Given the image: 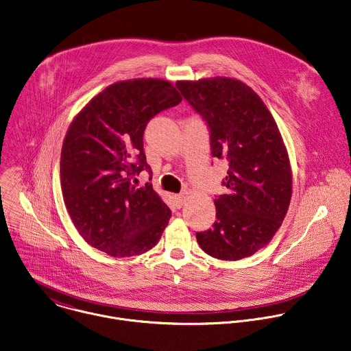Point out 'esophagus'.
<instances>
[{
	"mask_svg": "<svg viewBox=\"0 0 351 351\" xmlns=\"http://www.w3.org/2000/svg\"><path fill=\"white\" fill-rule=\"evenodd\" d=\"M186 199H187V193H180L175 195V202L178 206H183L186 204Z\"/></svg>",
	"mask_w": 351,
	"mask_h": 351,
	"instance_id": "34e87169",
	"label": "esophagus"
}]
</instances>
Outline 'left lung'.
Returning <instances> with one entry per match:
<instances>
[{"instance_id":"8db88e82","label":"left lung","mask_w":351,"mask_h":351,"mask_svg":"<svg viewBox=\"0 0 351 351\" xmlns=\"http://www.w3.org/2000/svg\"><path fill=\"white\" fill-rule=\"evenodd\" d=\"M176 87L206 120L213 157L228 161L215 199L216 221L197 232L201 249L237 261L265 247L280 228L293 194L289 153L278 124L258 94L243 82L215 76L178 80Z\"/></svg>"}]
</instances>
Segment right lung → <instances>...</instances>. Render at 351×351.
I'll return each mask as SVG.
<instances>
[{
	"label": "right lung",
	"mask_w": 351,
	"mask_h": 351,
	"mask_svg": "<svg viewBox=\"0 0 351 351\" xmlns=\"http://www.w3.org/2000/svg\"><path fill=\"white\" fill-rule=\"evenodd\" d=\"M182 101L162 79L116 82L73 117L61 149L64 204L80 237L112 257L150 250L168 226L171 210L152 184L132 176L152 172L143 132L152 117Z\"/></svg>",
	"instance_id": "add662e5"
}]
</instances>
